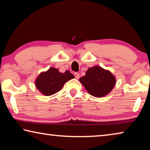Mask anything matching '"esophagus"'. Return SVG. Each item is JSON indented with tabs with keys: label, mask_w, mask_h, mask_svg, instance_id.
I'll return each instance as SVG.
<instances>
[{
	"label": "esophagus",
	"mask_w": 150,
	"mask_h": 150,
	"mask_svg": "<svg viewBox=\"0 0 150 150\" xmlns=\"http://www.w3.org/2000/svg\"><path fill=\"white\" fill-rule=\"evenodd\" d=\"M74 75H75V78H76V79H78L80 77V75L78 73H75V74H74Z\"/></svg>",
	"instance_id": "obj_1"
}]
</instances>
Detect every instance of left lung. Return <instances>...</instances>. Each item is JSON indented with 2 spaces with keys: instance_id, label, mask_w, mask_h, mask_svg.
<instances>
[{
  "instance_id": "8db88e82",
  "label": "left lung",
  "mask_w": 150,
  "mask_h": 150,
  "mask_svg": "<svg viewBox=\"0 0 150 150\" xmlns=\"http://www.w3.org/2000/svg\"><path fill=\"white\" fill-rule=\"evenodd\" d=\"M87 92L95 97H103L108 95L116 85L115 76L110 71L95 65L89 67L85 75L79 79Z\"/></svg>"
}]
</instances>
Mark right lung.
I'll return each instance as SVG.
<instances>
[{"instance_id":"right-lung-1","label":"right lung","mask_w":150,"mask_h":150,"mask_svg":"<svg viewBox=\"0 0 150 150\" xmlns=\"http://www.w3.org/2000/svg\"><path fill=\"white\" fill-rule=\"evenodd\" d=\"M73 78L74 75L69 71L61 73L58 69L50 67L46 71L40 73L35 79V85L42 95L51 96L59 92L66 82Z\"/></svg>"}]
</instances>
